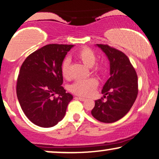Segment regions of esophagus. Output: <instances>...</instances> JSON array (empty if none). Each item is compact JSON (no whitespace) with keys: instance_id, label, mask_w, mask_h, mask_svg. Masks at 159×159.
I'll return each mask as SVG.
<instances>
[{"instance_id":"1","label":"esophagus","mask_w":159,"mask_h":159,"mask_svg":"<svg viewBox=\"0 0 159 159\" xmlns=\"http://www.w3.org/2000/svg\"><path fill=\"white\" fill-rule=\"evenodd\" d=\"M76 99L81 100V101H85L86 100V98H81V97H75Z\"/></svg>"}]
</instances>
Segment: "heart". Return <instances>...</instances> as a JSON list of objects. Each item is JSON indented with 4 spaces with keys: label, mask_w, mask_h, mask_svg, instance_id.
Masks as SVG:
<instances>
[{
    "label": "heart",
    "mask_w": 159,
    "mask_h": 159,
    "mask_svg": "<svg viewBox=\"0 0 159 159\" xmlns=\"http://www.w3.org/2000/svg\"><path fill=\"white\" fill-rule=\"evenodd\" d=\"M76 57L79 59L86 67H91L92 71L101 75L106 71V66L103 62L95 63L97 56L94 52L89 48H83L76 53ZM70 60L66 58L63 60L61 66L62 75L67 78L70 76ZM98 82L95 78H90L87 79H80L74 82L70 86V89L74 94L81 96H89L93 93L94 89L97 88Z\"/></svg>",
    "instance_id": "b5f03b06"
}]
</instances>
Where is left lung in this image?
<instances>
[{
	"label": "left lung",
	"mask_w": 159,
	"mask_h": 159,
	"mask_svg": "<svg viewBox=\"0 0 159 159\" xmlns=\"http://www.w3.org/2000/svg\"><path fill=\"white\" fill-rule=\"evenodd\" d=\"M110 61V78L102 89L104 98L95 100L92 115L98 121L111 123L130 111L138 94V78L129 59L108 45L97 44Z\"/></svg>",
	"instance_id": "8db88e82"
}]
</instances>
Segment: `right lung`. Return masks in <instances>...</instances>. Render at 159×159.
Segmentation results:
<instances>
[{"label":"right lung","instance_id":"1","mask_svg":"<svg viewBox=\"0 0 159 159\" xmlns=\"http://www.w3.org/2000/svg\"><path fill=\"white\" fill-rule=\"evenodd\" d=\"M73 46H44L30 54L20 70L16 87L17 99L28 119L40 127H53L61 121L73 99L61 86V66Z\"/></svg>","mask_w":159,"mask_h":159}]
</instances>
